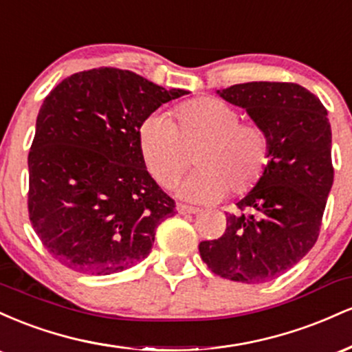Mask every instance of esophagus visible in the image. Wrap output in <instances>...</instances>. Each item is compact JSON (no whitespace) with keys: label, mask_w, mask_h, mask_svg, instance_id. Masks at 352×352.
<instances>
[{"label":"esophagus","mask_w":352,"mask_h":352,"mask_svg":"<svg viewBox=\"0 0 352 352\" xmlns=\"http://www.w3.org/2000/svg\"><path fill=\"white\" fill-rule=\"evenodd\" d=\"M177 212L182 213V215H195V213L200 212L199 207H190V205L177 204Z\"/></svg>","instance_id":"esophagus-1"}]
</instances>
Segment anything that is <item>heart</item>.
Here are the masks:
<instances>
[{
	"label": "heart",
	"mask_w": 352,
	"mask_h": 352,
	"mask_svg": "<svg viewBox=\"0 0 352 352\" xmlns=\"http://www.w3.org/2000/svg\"><path fill=\"white\" fill-rule=\"evenodd\" d=\"M177 124L164 114L145 117L137 144L145 168L164 187H172L195 152V172L177 187L179 197L215 201L245 195L260 182L270 160V140L258 125L240 122V112L215 98H199L175 109Z\"/></svg>",
	"instance_id": "1"
}]
</instances>
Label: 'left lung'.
Segmentation results:
<instances>
[{
    "label": "left lung",
    "instance_id": "8db88e82",
    "mask_svg": "<svg viewBox=\"0 0 352 352\" xmlns=\"http://www.w3.org/2000/svg\"><path fill=\"white\" fill-rule=\"evenodd\" d=\"M270 140V160L254 187L227 213L218 240L199 245L204 263L232 281H272L313 248L333 187L328 111L293 82H245L217 91Z\"/></svg>",
    "mask_w": 352,
    "mask_h": 352
}]
</instances>
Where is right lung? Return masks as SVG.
<instances>
[{"instance_id": "add662e5", "label": "right lung", "mask_w": 352, "mask_h": 352, "mask_svg": "<svg viewBox=\"0 0 352 352\" xmlns=\"http://www.w3.org/2000/svg\"><path fill=\"white\" fill-rule=\"evenodd\" d=\"M131 71L72 74L44 99L28 157V208L52 258L72 272H124L151 253L175 204L145 168L137 131L188 94Z\"/></svg>"}]
</instances>
